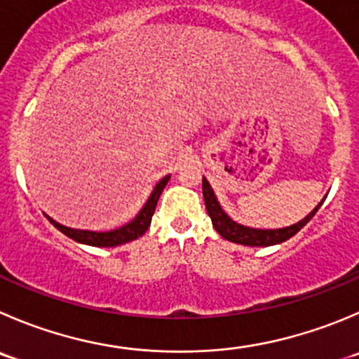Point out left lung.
<instances>
[{
  "label": "left lung",
  "mask_w": 359,
  "mask_h": 359,
  "mask_svg": "<svg viewBox=\"0 0 359 359\" xmlns=\"http://www.w3.org/2000/svg\"><path fill=\"white\" fill-rule=\"evenodd\" d=\"M203 200L215 231H217L222 238L229 240V242L242 243V245H250V247H268V245H276V243L286 242V240H290L291 236L297 235V233L300 231V229L304 228L312 217H314L316 212H318L319 207L323 205L321 201V203H319L318 207L307 215V217L298 221L297 224L287 226V228L256 229V228H247V226L238 224V222L233 221L231 217H228V214L221 208L214 191H212L210 184H208V180L205 179V177H203Z\"/></svg>",
  "instance_id": "obj_1"
}]
</instances>
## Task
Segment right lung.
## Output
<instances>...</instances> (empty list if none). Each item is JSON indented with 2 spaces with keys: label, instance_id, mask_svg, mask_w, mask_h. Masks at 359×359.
<instances>
[{
  "label": "right lung",
  "instance_id": "1",
  "mask_svg": "<svg viewBox=\"0 0 359 359\" xmlns=\"http://www.w3.org/2000/svg\"><path fill=\"white\" fill-rule=\"evenodd\" d=\"M168 180H170V175H166V177H163L158 184H156V187L152 189L151 196H149L147 203L144 205V208L138 212L137 217H135L133 221L128 222V224H124V226H121V228L112 229V231H89V229H73V228H68V226L59 224V222H55L54 219L48 217V215H45V217H47L48 221H50L52 224L59 229V231L65 233L66 236H69V238L75 240V242H79V243H86V245H93V247L123 245V243L131 242V240H137L138 236H142L145 231H147L149 226H151L152 214H154V210H156V205H158L159 196H161L163 189H165V186L168 184Z\"/></svg>",
  "mask_w": 359,
  "mask_h": 359
}]
</instances>
